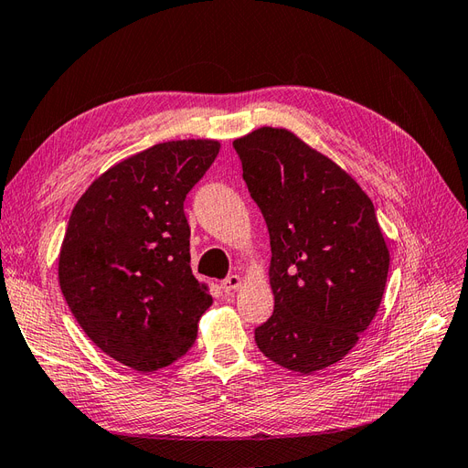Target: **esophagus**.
<instances>
[{
	"mask_svg": "<svg viewBox=\"0 0 468 468\" xmlns=\"http://www.w3.org/2000/svg\"><path fill=\"white\" fill-rule=\"evenodd\" d=\"M239 285H242V277H239V275H229V277H226V279L220 282V287H222L224 292L236 291Z\"/></svg>",
	"mask_w": 468,
	"mask_h": 468,
	"instance_id": "obj_1",
	"label": "esophagus"
}]
</instances>
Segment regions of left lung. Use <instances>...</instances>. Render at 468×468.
Listing matches in <instances>:
<instances>
[{
	"label": "left lung",
	"instance_id": "8db88e82",
	"mask_svg": "<svg viewBox=\"0 0 468 468\" xmlns=\"http://www.w3.org/2000/svg\"><path fill=\"white\" fill-rule=\"evenodd\" d=\"M271 242V318L256 328L265 357L310 375L344 359L375 318L388 250L369 197L342 167L285 129L234 140Z\"/></svg>",
	"mask_w": 468,
	"mask_h": 468
}]
</instances>
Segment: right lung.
Returning a JSON list of instances; mask_svg holds the SVG:
<instances>
[{"label": "right lung", "instance_id": "add662e5", "mask_svg": "<svg viewBox=\"0 0 468 468\" xmlns=\"http://www.w3.org/2000/svg\"><path fill=\"white\" fill-rule=\"evenodd\" d=\"M218 150L215 140L155 144L95 179L68 220L64 299L91 342L134 371L186 356L212 304L191 271L183 203Z\"/></svg>", "mask_w": 468, "mask_h": 468}]
</instances>
